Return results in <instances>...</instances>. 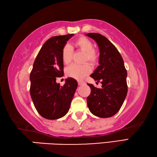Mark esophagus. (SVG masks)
<instances>
[{
  "label": "esophagus",
  "mask_w": 157,
  "mask_h": 157,
  "mask_svg": "<svg viewBox=\"0 0 157 157\" xmlns=\"http://www.w3.org/2000/svg\"><path fill=\"white\" fill-rule=\"evenodd\" d=\"M78 86H82V85L85 84V82L84 81H78Z\"/></svg>",
  "instance_id": "1"
}]
</instances>
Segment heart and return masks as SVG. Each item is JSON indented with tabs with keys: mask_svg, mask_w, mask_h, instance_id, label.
<instances>
[{
	"mask_svg": "<svg viewBox=\"0 0 157 157\" xmlns=\"http://www.w3.org/2000/svg\"><path fill=\"white\" fill-rule=\"evenodd\" d=\"M74 46L85 52L83 61H89L92 64H95L98 60V54L93 49V43L88 38L84 36L79 37L74 43ZM62 60L64 64L68 65L72 59L71 49L70 45H65L61 52ZM91 71V67L88 63L83 65H71L66 69V75L76 80H81Z\"/></svg>",
	"mask_w": 157,
	"mask_h": 157,
	"instance_id": "b5f03b06",
	"label": "heart"
}]
</instances>
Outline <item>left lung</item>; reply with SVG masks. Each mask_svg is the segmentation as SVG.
<instances>
[{
    "mask_svg": "<svg viewBox=\"0 0 157 157\" xmlns=\"http://www.w3.org/2000/svg\"><path fill=\"white\" fill-rule=\"evenodd\" d=\"M86 35L97 42L100 51L99 65L90 76L102 84L101 88L87 84L91 89L87 106L95 116L111 117L119 112L127 95V71L121 55L108 38L97 33Z\"/></svg>",
    "mask_w": 157,
    "mask_h": 157,
    "instance_id": "1",
    "label": "left lung"
}]
</instances>
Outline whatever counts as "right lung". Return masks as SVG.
I'll list each match as a JSON object with an SVG mask.
<instances>
[{
  "label": "right lung",
  "mask_w": 157,
  "mask_h": 157,
  "mask_svg": "<svg viewBox=\"0 0 157 157\" xmlns=\"http://www.w3.org/2000/svg\"><path fill=\"white\" fill-rule=\"evenodd\" d=\"M74 34L56 36L43 44L30 73V95L37 112L47 119H60L67 113L78 86L77 81L67 78L63 86L57 83L63 76L61 52Z\"/></svg>",
  "instance_id": "1"
}]
</instances>
